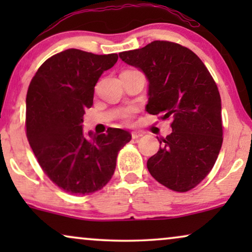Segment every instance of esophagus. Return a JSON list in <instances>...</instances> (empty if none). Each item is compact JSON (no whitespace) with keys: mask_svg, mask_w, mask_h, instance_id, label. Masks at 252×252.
I'll return each mask as SVG.
<instances>
[{"mask_svg":"<svg viewBox=\"0 0 252 252\" xmlns=\"http://www.w3.org/2000/svg\"><path fill=\"white\" fill-rule=\"evenodd\" d=\"M141 136H143V133H141V132H133V133H132V139H133V140L140 139Z\"/></svg>","mask_w":252,"mask_h":252,"instance_id":"esophagus-1","label":"esophagus"}]
</instances>
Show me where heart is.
Listing matches in <instances>:
<instances>
[{"mask_svg":"<svg viewBox=\"0 0 252 252\" xmlns=\"http://www.w3.org/2000/svg\"><path fill=\"white\" fill-rule=\"evenodd\" d=\"M129 117H130V111H129V112H127L126 115H125V118H127V119H128Z\"/></svg>","mask_w":252,"mask_h":252,"instance_id":"heart-1","label":"heart"}]
</instances>
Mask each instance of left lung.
<instances>
[{"instance_id": "1", "label": "left lung", "mask_w": 252, "mask_h": 252, "mask_svg": "<svg viewBox=\"0 0 252 252\" xmlns=\"http://www.w3.org/2000/svg\"><path fill=\"white\" fill-rule=\"evenodd\" d=\"M119 57L144 73L150 115L173 118L172 133L147 161L150 174L174 191L196 187L212 170L222 144L221 99L204 63L188 48L154 41Z\"/></svg>"}]
</instances>
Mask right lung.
Returning a JSON list of instances; mask_svg holds the SVG:
<instances>
[{
  "instance_id": "obj_1",
  "label": "right lung",
  "mask_w": 252,
  "mask_h": 252,
  "mask_svg": "<svg viewBox=\"0 0 252 252\" xmlns=\"http://www.w3.org/2000/svg\"><path fill=\"white\" fill-rule=\"evenodd\" d=\"M118 61L117 54L95 55L67 49L44 62L26 95V135L41 168L55 185L72 195H88L110 181L119 150L129 132L110 128L86 137L85 110L95 85Z\"/></svg>"
}]
</instances>
